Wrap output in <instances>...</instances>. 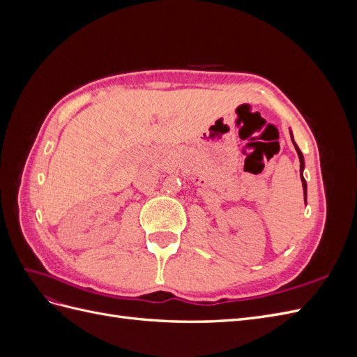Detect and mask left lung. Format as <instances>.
<instances>
[{
	"label": "left lung",
	"instance_id": "left-lung-1",
	"mask_svg": "<svg viewBox=\"0 0 357 357\" xmlns=\"http://www.w3.org/2000/svg\"><path fill=\"white\" fill-rule=\"evenodd\" d=\"M290 137H291V142H294V135H291V132H290ZM294 146H295V149H296L298 156H299V162H301V180H302V188H304V197H305V202H307V183H305V178H304V176H302V171H304L305 162H304V156H302L301 150H299V147L296 146V143H295V142H294Z\"/></svg>",
	"mask_w": 357,
	"mask_h": 357
}]
</instances>
